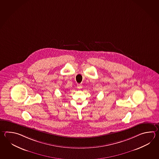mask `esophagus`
<instances>
[{
  "instance_id": "1",
  "label": "esophagus",
  "mask_w": 159,
  "mask_h": 159,
  "mask_svg": "<svg viewBox=\"0 0 159 159\" xmlns=\"http://www.w3.org/2000/svg\"><path fill=\"white\" fill-rule=\"evenodd\" d=\"M77 88H78V89H81L83 88V85L81 84H78Z\"/></svg>"
}]
</instances>
